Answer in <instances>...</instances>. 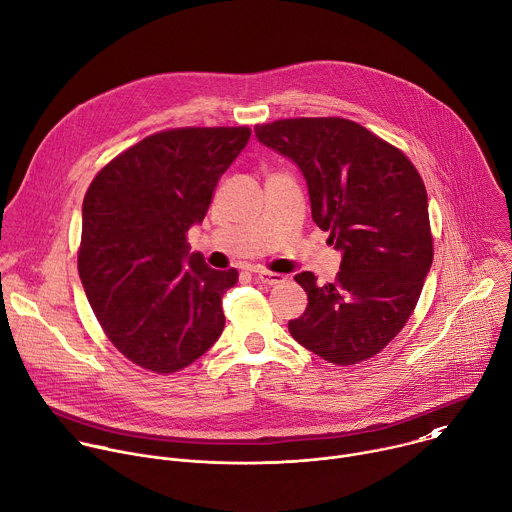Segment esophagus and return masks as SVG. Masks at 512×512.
Returning <instances> with one entry per match:
<instances>
[{
  "mask_svg": "<svg viewBox=\"0 0 512 512\" xmlns=\"http://www.w3.org/2000/svg\"><path fill=\"white\" fill-rule=\"evenodd\" d=\"M257 279H259L261 283H265V285H279V283H283L287 277L281 275V273H273V271L261 269V271H257Z\"/></svg>",
  "mask_w": 512,
  "mask_h": 512,
  "instance_id": "esophagus-1",
  "label": "esophagus"
}]
</instances>
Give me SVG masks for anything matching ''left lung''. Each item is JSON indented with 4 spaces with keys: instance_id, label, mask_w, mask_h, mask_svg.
I'll return each mask as SVG.
<instances>
[{
    "instance_id": "8db88e82",
    "label": "left lung",
    "mask_w": 512,
    "mask_h": 512,
    "mask_svg": "<svg viewBox=\"0 0 512 512\" xmlns=\"http://www.w3.org/2000/svg\"><path fill=\"white\" fill-rule=\"evenodd\" d=\"M255 134L301 168L313 223L344 253L331 283L295 275L307 307L289 333L329 364L370 360L410 319L432 265L420 173L400 148L348 118H283L257 124Z\"/></svg>"
}]
</instances>
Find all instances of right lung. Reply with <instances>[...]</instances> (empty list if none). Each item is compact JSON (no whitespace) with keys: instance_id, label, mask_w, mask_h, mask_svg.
I'll list each match as a JSON object with an SVG mask.
<instances>
[{"instance_id":"obj_1","label":"right lung","mask_w":512,"mask_h":512,"mask_svg":"<svg viewBox=\"0 0 512 512\" xmlns=\"http://www.w3.org/2000/svg\"><path fill=\"white\" fill-rule=\"evenodd\" d=\"M249 126L154 132L114 156L82 205L78 273L112 346L154 374L199 360L225 327L223 295L237 269H211L189 253L225 170Z\"/></svg>"}]
</instances>
